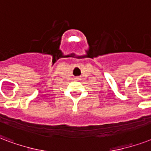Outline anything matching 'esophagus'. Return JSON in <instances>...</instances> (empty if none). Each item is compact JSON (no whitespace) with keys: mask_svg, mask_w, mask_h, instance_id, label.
I'll return each instance as SVG.
<instances>
[{"mask_svg":"<svg viewBox=\"0 0 151 151\" xmlns=\"http://www.w3.org/2000/svg\"><path fill=\"white\" fill-rule=\"evenodd\" d=\"M76 79H79V78H76Z\"/></svg>","mask_w":151,"mask_h":151,"instance_id":"34e87169","label":"esophagus"}]
</instances>
